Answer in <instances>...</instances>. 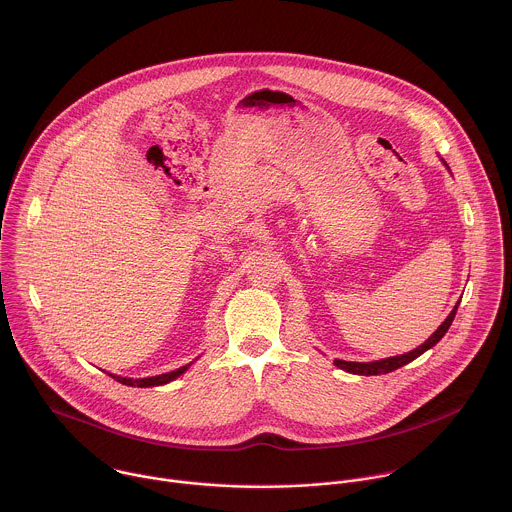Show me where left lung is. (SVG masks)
I'll list each match as a JSON object with an SVG mask.
<instances>
[{
  "label": "left lung",
  "instance_id": "obj_1",
  "mask_svg": "<svg viewBox=\"0 0 512 512\" xmlns=\"http://www.w3.org/2000/svg\"><path fill=\"white\" fill-rule=\"evenodd\" d=\"M460 304V302H458ZM458 304L454 306V310L448 314V317L440 323V327L434 331L433 335L423 343L419 345L417 349H413L411 353L397 354V356H390V358H382V360H374V362H347V360H339L335 358V366L345 370V372H351V374H360V376H376V374H388V372H394L397 368L409 364L411 360H415L417 356L433 349L434 345L444 337V333L448 331V327L452 325L454 321V315L458 312Z\"/></svg>",
  "mask_w": 512,
  "mask_h": 512
}]
</instances>
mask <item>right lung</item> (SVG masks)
I'll return each instance as SVG.
<instances>
[{
  "instance_id": "right-lung-1",
  "label": "right lung",
  "mask_w": 512,
  "mask_h": 512,
  "mask_svg": "<svg viewBox=\"0 0 512 512\" xmlns=\"http://www.w3.org/2000/svg\"><path fill=\"white\" fill-rule=\"evenodd\" d=\"M191 364H187V366H181V368H177V370H173V372H167V374H159V376H152V378H140V380H132V378H122V376H115V374H109V376H113L117 382L120 384H124V386H138V388H152V386H163V384H167V382H171V380H175V378H179L187 368H189Z\"/></svg>"
}]
</instances>
